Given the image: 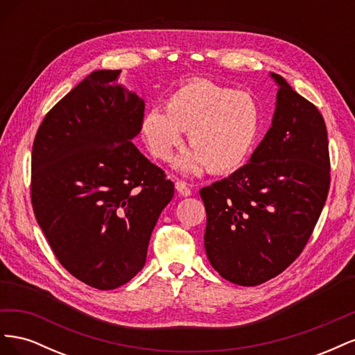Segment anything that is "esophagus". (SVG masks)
<instances>
[{"label": "esophagus", "mask_w": 355, "mask_h": 355, "mask_svg": "<svg viewBox=\"0 0 355 355\" xmlns=\"http://www.w3.org/2000/svg\"><path fill=\"white\" fill-rule=\"evenodd\" d=\"M175 187H176V191L179 192L180 197H189L192 194L191 188L188 187V184H187V182H184V180H178L176 184H175Z\"/></svg>", "instance_id": "esophagus-1"}]
</instances>
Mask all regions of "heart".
I'll list each match as a JSON object with an SVG mask.
<instances>
[{
    "label": "heart",
    "mask_w": 355,
    "mask_h": 355,
    "mask_svg": "<svg viewBox=\"0 0 355 355\" xmlns=\"http://www.w3.org/2000/svg\"><path fill=\"white\" fill-rule=\"evenodd\" d=\"M164 111L153 108L141 121V133L158 159H170L188 130L189 151L176 167L188 175L204 168L216 175L240 167L252 153L261 130V110L247 92L209 80H189L171 92Z\"/></svg>",
    "instance_id": "1"
}]
</instances>
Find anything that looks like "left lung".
<instances>
[{
    "label": "left lung",
    "instance_id": "1",
    "mask_svg": "<svg viewBox=\"0 0 355 355\" xmlns=\"http://www.w3.org/2000/svg\"><path fill=\"white\" fill-rule=\"evenodd\" d=\"M272 124L249 163L200 191L211 266L239 286H257L302 253L330 187L327 130L315 106L282 75Z\"/></svg>",
    "mask_w": 355,
    "mask_h": 355
}]
</instances>
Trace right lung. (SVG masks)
<instances>
[{"instance_id":"add662e5","label":"right lung","mask_w":355,"mask_h":355,"mask_svg":"<svg viewBox=\"0 0 355 355\" xmlns=\"http://www.w3.org/2000/svg\"><path fill=\"white\" fill-rule=\"evenodd\" d=\"M94 71L44 116L32 146L31 200L60 265L99 290L142 270L175 185L132 142L145 102Z\"/></svg>"}]
</instances>
